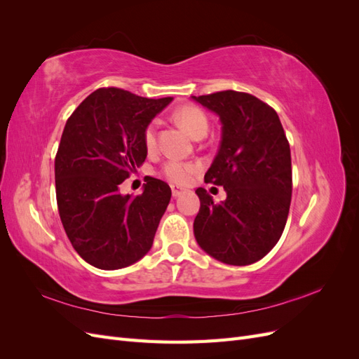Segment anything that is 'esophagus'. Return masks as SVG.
Segmentation results:
<instances>
[{
	"label": "esophagus",
	"mask_w": 359,
	"mask_h": 359,
	"mask_svg": "<svg viewBox=\"0 0 359 359\" xmlns=\"http://www.w3.org/2000/svg\"><path fill=\"white\" fill-rule=\"evenodd\" d=\"M186 191L184 189H181V187H175V186H172V194H173V198H178V196H181V194Z\"/></svg>",
	"instance_id": "obj_1"
}]
</instances>
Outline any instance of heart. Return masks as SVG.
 Instances as JSON below:
<instances>
[{"label": "heart", "instance_id": "1", "mask_svg": "<svg viewBox=\"0 0 359 359\" xmlns=\"http://www.w3.org/2000/svg\"><path fill=\"white\" fill-rule=\"evenodd\" d=\"M177 121L187 128V132L196 139H201L206 135L210 128V119L206 114L198 106L186 104L181 106L180 109L175 111ZM157 128L158 121L153 119L145 130H144V144L147 149H154L157 145ZM201 170V166L198 163L193 161H182L178 158H169L160 169L161 175L165 177L169 182L177 184V186H184L193 180V177Z\"/></svg>", "mask_w": 359, "mask_h": 359}]
</instances>
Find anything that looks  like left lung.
<instances>
[{"label": "left lung", "mask_w": 359, "mask_h": 359, "mask_svg": "<svg viewBox=\"0 0 359 359\" xmlns=\"http://www.w3.org/2000/svg\"><path fill=\"white\" fill-rule=\"evenodd\" d=\"M193 99L220 116L222 142L205 182L223 186L215 203L199 187L193 229L202 250L227 265L268 255L285 231L292 199L290 147L277 112L257 97L220 91Z\"/></svg>", "instance_id": "left-lung-1"}]
</instances>
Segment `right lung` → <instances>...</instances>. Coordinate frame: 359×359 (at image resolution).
Instances as JSON below:
<instances>
[{
    "label": "right lung",
    "instance_id": "1",
    "mask_svg": "<svg viewBox=\"0 0 359 359\" xmlns=\"http://www.w3.org/2000/svg\"><path fill=\"white\" fill-rule=\"evenodd\" d=\"M170 102L99 88L64 127L55 157L60 219L73 248L95 268H126L153 245L170 187L151 177L137 196H124L119 187L142 166L144 130Z\"/></svg>",
    "mask_w": 359,
    "mask_h": 359
}]
</instances>
